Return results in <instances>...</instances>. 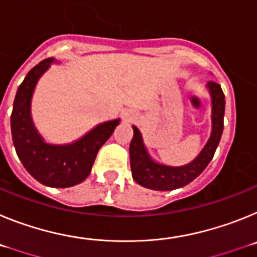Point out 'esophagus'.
<instances>
[{
	"label": "esophagus",
	"mask_w": 257,
	"mask_h": 257,
	"mask_svg": "<svg viewBox=\"0 0 257 257\" xmlns=\"http://www.w3.org/2000/svg\"><path fill=\"white\" fill-rule=\"evenodd\" d=\"M123 118L126 119V121H130V119H133L134 118V114L130 112V110H126V112H123Z\"/></svg>",
	"instance_id": "1"
}]
</instances>
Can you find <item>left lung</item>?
Returning a JSON list of instances; mask_svg holds the SVG:
<instances>
[{
    "instance_id": "1",
    "label": "left lung",
    "mask_w": 257,
    "mask_h": 257,
    "mask_svg": "<svg viewBox=\"0 0 257 257\" xmlns=\"http://www.w3.org/2000/svg\"><path fill=\"white\" fill-rule=\"evenodd\" d=\"M206 88L211 97L210 138L196 158L185 165L171 166L154 160L145 145L140 130L133 124L134 138L130 143V165L133 179L139 185L161 192L179 189L192 183L211 162L224 130L225 96L219 83L213 81H208Z\"/></svg>"
}]
</instances>
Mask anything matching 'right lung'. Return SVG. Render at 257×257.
I'll use <instances>...</instances> for the list:
<instances>
[{"label": "right lung", "instance_id": "add662e5", "mask_svg": "<svg viewBox=\"0 0 257 257\" xmlns=\"http://www.w3.org/2000/svg\"><path fill=\"white\" fill-rule=\"evenodd\" d=\"M49 58L28 72L17 91L11 113V135L20 162L41 184L51 188H70L86 180L99 149L110 138L121 118L97 123L74 142L47 143L32 117V99L38 81L51 64Z\"/></svg>", "mask_w": 257, "mask_h": 257}]
</instances>
